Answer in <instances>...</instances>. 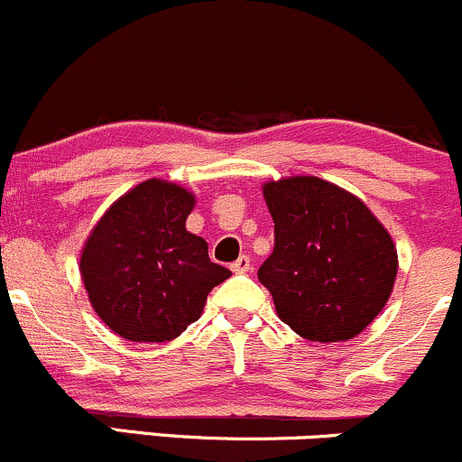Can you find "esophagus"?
<instances>
[{
    "label": "esophagus",
    "instance_id": "1",
    "mask_svg": "<svg viewBox=\"0 0 462 462\" xmlns=\"http://www.w3.org/2000/svg\"><path fill=\"white\" fill-rule=\"evenodd\" d=\"M232 270L236 272V274H245V272H250L252 270V261H250V256H239V259L235 261V263H232Z\"/></svg>",
    "mask_w": 462,
    "mask_h": 462
}]
</instances>
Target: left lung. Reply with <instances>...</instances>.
<instances>
[{
	"instance_id": "1",
	"label": "left lung",
	"mask_w": 462,
	"mask_h": 462,
	"mask_svg": "<svg viewBox=\"0 0 462 462\" xmlns=\"http://www.w3.org/2000/svg\"><path fill=\"white\" fill-rule=\"evenodd\" d=\"M274 250L259 268L279 319L303 338L347 341L378 317L394 288L396 247L370 208L319 177L263 186Z\"/></svg>"
}]
</instances>
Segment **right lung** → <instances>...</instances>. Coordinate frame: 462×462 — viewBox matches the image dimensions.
I'll list each match as a JSON object with an SVG mask.
<instances>
[{"mask_svg":"<svg viewBox=\"0 0 462 462\" xmlns=\"http://www.w3.org/2000/svg\"><path fill=\"white\" fill-rule=\"evenodd\" d=\"M194 197L150 179L115 201L81 252V279L99 319L128 341L177 338L230 270L186 230Z\"/></svg>","mask_w":462,"mask_h":462,"instance_id":"obj_1","label":"right lung"}]
</instances>
